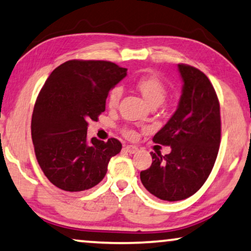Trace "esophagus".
Here are the masks:
<instances>
[{"instance_id": "34e87169", "label": "esophagus", "mask_w": 251, "mask_h": 251, "mask_svg": "<svg viewBox=\"0 0 251 251\" xmlns=\"http://www.w3.org/2000/svg\"><path fill=\"white\" fill-rule=\"evenodd\" d=\"M124 150L127 151L128 153H135L137 151V148L135 146H125Z\"/></svg>"}]
</instances>
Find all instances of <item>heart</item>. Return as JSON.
Here are the masks:
<instances>
[{
  "label": "heart",
  "mask_w": 251,
  "mask_h": 251,
  "mask_svg": "<svg viewBox=\"0 0 251 251\" xmlns=\"http://www.w3.org/2000/svg\"><path fill=\"white\" fill-rule=\"evenodd\" d=\"M136 89L141 92L143 98L148 101L150 105H159L162 103L167 94V89L164 85V83L154 75H142L135 80ZM123 87L122 86H114L108 94V107L111 109L117 108L123 95ZM125 135L127 137H133L135 135L133 129H125Z\"/></svg>",
  "instance_id": "obj_1"
}]
</instances>
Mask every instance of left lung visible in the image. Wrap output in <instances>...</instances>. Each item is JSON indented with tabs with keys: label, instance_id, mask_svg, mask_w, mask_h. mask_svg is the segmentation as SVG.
<instances>
[{
	"label": "left lung",
	"instance_id": "8db88e82",
	"mask_svg": "<svg viewBox=\"0 0 251 251\" xmlns=\"http://www.w3.org/2000/svg\"><path fill=\"white\" fill-rule=\"evenodd\" d=\"M177 67L183 80L177 109L152 139L172 151L151 152L152 164L140 174L144 188L165 201L195 195L209 176L221 143L220 102L213 84L195 67Z\"/></svg>",
	"mask_w": 251,
	"mask_h": 251
}]
</instances>
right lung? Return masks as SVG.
<instances>
[{
	"mask_svg": "<svg viewBox=\"0 0 251 251\" xmlns=\"http://www.w3.org/2000/svg\"><path fill=\"white\" fill-rule=\"evenodd\" d=\"M127 69L110 61L69 60L53 70L35 102L31 139L38 165L49 181L69 192L89 190L107 174L121 152L117 139L87 141L90 121L105 110L112 87Z\"/></svg>",
	"mask_w": 251,
	"mask_h": 251,
	"instance_id": "1",
	"label": "right lung"
}]
</instances>
